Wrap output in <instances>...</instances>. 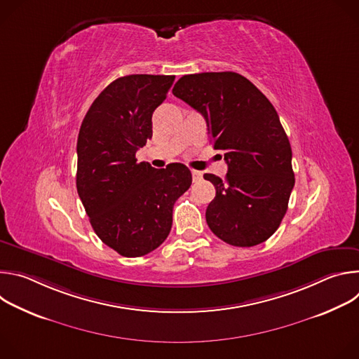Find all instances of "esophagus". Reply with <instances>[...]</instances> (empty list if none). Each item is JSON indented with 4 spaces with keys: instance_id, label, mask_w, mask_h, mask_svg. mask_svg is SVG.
Returning a JSON list of instances; mask_svg holds the SVG:
<instances>
[{
    "instance_id": "obj_1",
    "label": "esophagus",
    "mask_w": 359,
    "mask_h": 359,
    "mask_svg": "<svg viewBox=\"0 0 359 359\" xmlns=\"http://www.w3.org/2000/svg\"><path fill=\"white\" fill-rule=\"evenodd\" d=\"M191 177H193V182H197L201 179V172L198 170H191Z\"/></svg>"
}]
</instances>
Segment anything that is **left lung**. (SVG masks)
Instances as JSON below:
<instances>
[{
    "instance_id": "obj_1",
    "label": "left lung",
    "mask_w": 359,
    "mask_h": 359,
    "mask_svg": "<svg viewBox=\"0 0 359 359\" xmlns=\"http://www.w3.org/2000/svg\"><path fill=\"white\" fill-rule=\"evenodd\" d=\"M172 92L204 116L213 147L224 151L226 179L203 176L216 187L206 210L210 230L236 247L266 241L278 229L295 183L290 140L271 102L229 71L184 75Z\"/></svg>"
}]
</instances>
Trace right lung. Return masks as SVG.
<instances>
[{
    "instance_id": "right-lung-1",
    "label": "right lung",
    "mask_w": 359,
    "mask_h": 359,
    "mask_svg": "<svg viewBox=\"0 0 359 359\" xmlns=\"http://www.w3.org/2000/svg\"><path fill=\"white\" fill-rule=\"evenodd\" d=\"M175 75H128L93 100L76 143V190L97 237L123 257H140L169 236L175 201L190 187L182 163L136 162L151 137V115Z\"/></svg>"
}]
</instances>
